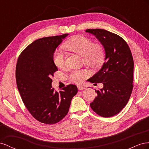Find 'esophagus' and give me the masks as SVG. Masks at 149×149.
Returning a JSON list of instances; mask_svg holds the SVG:
<instances>
[{
    "mask_svg": "<svg viewBox=\"0 0 149 149\" xmlns=\"http://www.w3.org/2000/svg\"><path fill=\"white\" fill-rule=\"evenodd\" d=\"M77 88L79 89V91H81V90H83V89L86 88V87L82 86H77Z\"/></svg>",
    "mask_w": 149,
    "mask_h": 149,
    "instance_id": "1",
    "label": "esophagus"
}]
</instances>
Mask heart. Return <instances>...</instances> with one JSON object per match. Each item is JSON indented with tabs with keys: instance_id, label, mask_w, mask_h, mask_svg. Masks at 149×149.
Listing matches in <instances>:
<instances>
[{
	"instance_id": "1",
	"label": "heart",
	"mask_w": 149,
	"mask_h": 149,
	"mask_svg": "<svg viewBox=\"0 0 149 149\" xmlns=\"http://www.w3.org/2000/svg\"><path fill=\"white\" fill-rule=\"evenodd\" d=\"M64 47L75 54L83 56L84 63L91 68H97L102 65L105 59L104 47L99 44H93V41L87 37L76 36L70 38L64 44ZM65 56L61 50L55 52L53 56L54 64L58 68L65 65ZM86 71L74 70L69 74V79L74 83L80 84L87 77Z\"/></svg>"
}]
</instances>
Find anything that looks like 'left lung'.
Wrapping results in <instances>:
<instances>
[{
  "label": "left lung",
  "mask_w": 149,
  "mask_h": 149,
  "mask_svg": "<svg viewBox=\"0 0 149 149\" xmlns=\"http://www.w3.org/2000/svg\"><path fill=\"white\" fill-rule=\"evenodd\" d=\"M86 32L96 37L105 52L102 67L88 79L92 83L104 85L102 88L95 90L97 97L90 106L100 116L112 117L126 105L132 91V55L125 40L116 33L100 29H87Z\"/></svg>",
  "instance_id": "left-lung-1"
}]
</instances>
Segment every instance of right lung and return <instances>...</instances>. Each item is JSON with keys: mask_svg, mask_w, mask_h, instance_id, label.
<instances>
[{"mask_svg": "<svg viewBox=\"0 0 149 149\" xmlns=\"http://www.w3.org/2000/svg\"><path fill=\"white\" fill-rule=\"evenodd\" d=\"M68 36L47 37L33 42L20 54L17 62V86L25 107L36 120L54 124L67 114L77 87L70 84L59 92L52 88V76L58 70L54 53Z\"/></svg>", "mask_w": 149, "mask_h": 149, "instance_id": "right-lung-1", "label": "right lung"}]
</instances>
